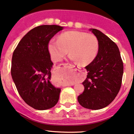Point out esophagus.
<instances>
[{"instance_id":"1","label":"esophagus","mask_w":134,"mask_h":134,"mask_svg":"<svg viewBox=\"0 0 134 134\" xmlns=\"http://www.w3.org/2000/svg\"><path fill=\"white\" fill-rule=\"evenodd\" d=\"M60 68H73V67H75L76 69H78V67L76 66V65H74L72 64H69V63H67V64H61L60 65Z\"/></svg>"}]
</instances>
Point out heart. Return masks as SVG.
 I'll return each instance as SVG.
<instances>
[{"label":"heart","instance_id":"heart-1","mask_svg":"<svg viewBox=\"0 0 134 134\" xmlns=\"http://www.w3.org/2000/svg\"><path fill=\"white\" fill-rule=\"evenodd\" d=\"M99 42L93 34L79 31H67L61 34L58 41L52 39L48 44V50L53 62L60 61L69 52L71 59L79 64L87 65L97 56Z\"/></svg>","mask_w":134,"mask_h":134}]
</instances>
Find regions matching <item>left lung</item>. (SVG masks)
<instances>
[{
  "label": "left lung",
  "mask_w": 134,
  "mask_h": 134,
  "mask_svg": "<svg viewBox=\"0 0 134 134\" xmlns=\"http://www.w3.org/2000/svg\"><path fill=\"white\" fill-rule=\"evenodd\" d=\"M99 42L97 56L85 67L87 77L83 81L85 90L77 97L83 108L100 109L114 100L121 86L123 64L118 46L100 30L90 29Z\"/></svg>",
  "instance_id": "1"
}]
</instances>
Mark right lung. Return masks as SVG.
I'll return each instance as SVG.
<instances>
[{"mask_svg": "<svg viewBox=\"0 0 134 134\" xmlns=\"http://www.w3.org/2000/svg\"><path fill=\"white\" fill-rule=\"evenodd\" d=\"M63 29L55 25L34 28L22 38L13 52V80L22 99L35 109H50L59 99L61 90L51 83L53 64L48 44Z\"/></svg>", "mask_w": 134, "mask_h": 134, "instance_id": "right-lung-1", "label": "right lung"}]
</instances>
